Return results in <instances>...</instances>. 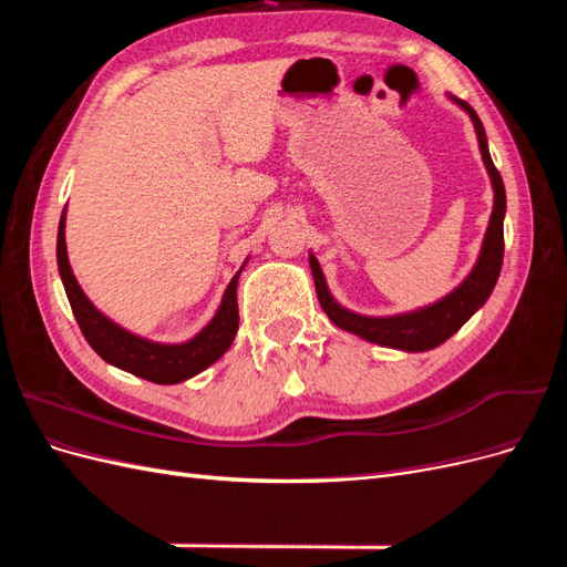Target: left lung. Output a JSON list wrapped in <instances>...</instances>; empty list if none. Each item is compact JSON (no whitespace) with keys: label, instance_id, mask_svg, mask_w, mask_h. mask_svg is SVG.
<instances>
[{"label":"left lung","instance_id":"obj_1","mask_svg":"<svg viewBox=\"0 0 567 567\" xmlns=\"http://www.w3.org/2000/svg\"><path fill=\"white\" fill-rule=\"evenodd\" d=\"M454 99V96H452ZM456 104L466 111L475 125L480 153H483L485 167L489 173L492 186H494V210L489 217V227L483 241V250H480L477 262L468 279L463 281L447 298H442L435 305H427L423 310L394 315V317H362L354 315L346 307H340L331 293L326 279L321 274V267L317 257L310 255V267L317 286V296L321 302V310L329 315V319L354 336H362L369 342H379L385 348H398L404 352H425L442 346L444 340L452 338L463 323H466L480 307L485 305L489 293L499 279L502 262H504V213H506V192L499 169L494 167L489 148H487V134L483 123H480L477 113L466 104V101L454 99Z\"/></svg>","mask_w":567,"mask_h":567}]
</instances>
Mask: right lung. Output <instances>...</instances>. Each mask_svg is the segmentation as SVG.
Returning a JSON list of instances; mask_svg holds the SVG:
<instances>
[{
    "label": "right lung",
    "instance_id": "right-lung-1",
    "mask_svg": "<svg viewBox=\"0 0 567 567\" xmlns=\"http://www.w3.org/2000/svg\"><path fill=\"white\" fill-rule=\"evenodd\" d=\"M63 229H65V210L59 221V238H56L59 271H61L65 296H68V302H71V310L78 319L80 331L104 362L140 375V379H146L151 383L173 385V383L192 379V375L200 373L203 369H208L229 350L234 336L238 331L236 284H238V274L241 271L234 274V279L225 290V298H221L217 315L196 338H192L188 342H179V346H163V342H151L146 338H140L125 329H120L117 323H113L109 317L101 315L90 302V298L82 293L78 279L73 277L71 262H68Z\"/></svg>",
    "mask_w": 567,
    "mask_h": 567
}]
</instances>
